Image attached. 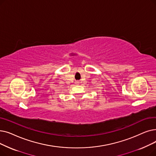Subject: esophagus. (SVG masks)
I'll return each mask as SVG.
<instances>
[{
  "label": "esophagus",
  "instance_id": "1",
  "mask_svg": "<svg viewBox=\"0 0 156 156\" xmlns=\"http://www.w3.org/2000/svg\"><path fill=\"white\" fill-rule=\"evenodd\" d=\"M76 84H79V81H76Z\"/></svg>",
  "mask_w": 156,
  "mask_h": 156
}]
</instances>
